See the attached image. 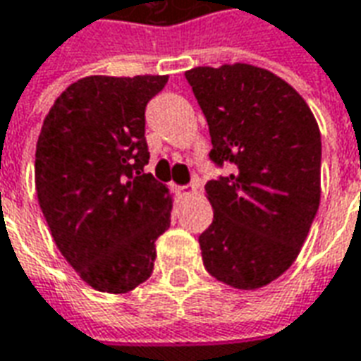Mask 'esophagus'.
<instances>
[{
    "label": "esophagus",
    "mask_w": 361,
    "mask_h": 361,
    "mask_svg": "<svg viewBox=\"0 0 361 361\" xmlns=\"http://www.w3.org/2000/svg\"><path fill=\"white\" fill-rule=\"evenodd\" d=\"M197 183H191V185H183V188L178 189V193H180L181 197H191V195H195L197 193Z\"/></svg>",
    "instance_id": "esophagus-1"
}]
</instances>
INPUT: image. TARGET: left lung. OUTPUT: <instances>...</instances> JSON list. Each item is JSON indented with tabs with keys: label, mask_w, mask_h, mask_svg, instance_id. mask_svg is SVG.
I'll list each match as a JSON object with an SVG mask.
<instances>
[{
	"label": "left lung",
	"mask_w": 361,
	"mask_h": 361,
	"mask_svg": "<svg viewBox=\"0 0 361 361\" xmlns=\"http://www.w3.org/2000/svg\"><path fill=\"white\" fill-rule=\"evenodd\" d=\"M211 131V158L232 173L207 181L214 220L199 235L211 276L257 290L292 267L321 199V133L302 94L250 63L185 71Z\"/></svg>",
	"instance_id": "obj_1"
}]
</instances>
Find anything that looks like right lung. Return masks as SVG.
Listing matches in <instances>:
<instances>
[{
	"label": "right lung",
	"instance_id": "right-lung-1",
	"mask_svg": "<svg viewBox=\"0 0 361 361\" xmlns=\"http://www.w3.org/2000/svg\"><path fill=\"white\" fill-rule=\"evenodd\" d=\"M168 75H89L51 104L36 142L38 204L59 253L90 288L127 294L150 279L173 195L149 164L145 106Z\"/></svg>",
	"mask_w": 361,
	"mask_h": 361
}]
</instances>
